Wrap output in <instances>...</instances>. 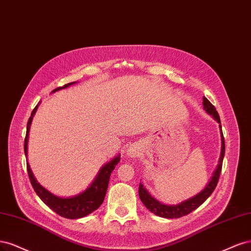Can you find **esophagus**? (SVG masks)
Masks as SVG:
<instances>
[{
    "label": "esophagus",
    "mask_w": 251,
    "mask_h": 251,
    "mask_svg": "<svg viewBox=\"0 0 251 251\" xmlns=\"http://www.w3.org/2000/svg\"><path fill=\"white\" fill-rule=\"evenodd\" d=\"M127 152H128L127 153L128 156H130V157H136L141 154V150H140L139 146H136V145H133V146L129 147Z\"/></svg>",
    "instance_id": "obj_1"
}]
</instances>
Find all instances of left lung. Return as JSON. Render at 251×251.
Instances as JSON below:
<instances>
[{
	"label": "left lung",
	"instance_id": "8db88e82",
	"mask_svg": "<svg viewBox=\"0 0 251 251\" xmlns=\"http://www.w3.org/2000/svg\"><path fill=\"white\" fill-rule=\"evenodd\" d=\"M202 104H203V109L207 112V114L209 116H212L217 122L219 123L220 133H221V154H220L219 161H218V166L213 173L212 178L209 179V181L207 182V184L205 185V188L203 190L199 192L198 194H196L195 196H193L184 201H181L177 204L170 205V204L161 203V202H159L154 197L150 195V193L147 191L146 188H144V185L141 182L139 187V195H140L141 201L151 213H153L158 217L168 218V219H174V218H180L182 216L192 213L193 211H195L197 207H199L202 203H203L209 196H211V194L214 192L215 188L217 187V183H218V180H219V176L222 169L223 157L225 153V143H224V137L222 133L220 118H219V115H218L215 106L205 98V97H203V102H202Z\"/></svg>",
	"mask_w": 251,
	"mask_h": 251
}]
</instances>
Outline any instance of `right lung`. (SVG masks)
Returning a JSON list of instances; mask_svg holds the SVG:
<instances>
[{"label":"right lung","mask_w":251,"mask_h":251,"mask_svg":"<svg viewBox=\"0 0 251 251\" xmlns=\"http://www.w3.org/2000/svg\"><path fill=\"white\" fill-rule=\"evenodd\" d=\"M75 83L77 82L68 83L62 87L56 88L52 93H56L60 90H63V88H67ZM38 106L39 103L36 105L33 111H32L31 117L29 118V121L27 123V133L25 144H24L26 157L28 156V140L30 127ZM120 158L121 155L118 154L111 160H109L108 163L102 166L93 182L88 185V188L82 191L81 193L77 194V195L71 197H60L57 195H54L53 193L44 188L43 185L36 180L29 164H27V171L32 187H33L37 196L44 201L45 204H47L51 209H53L56 214H58L63 218H68V219H79V218L90 215L103 203V200L105 198V195H106V191L108 188L110 174L114 171L116 166L119 164Z\"/></svg>","instance_id":"1"}]
</instances>
